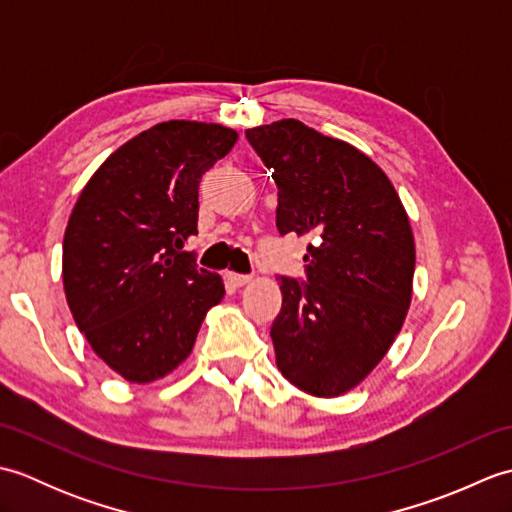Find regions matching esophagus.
<instances>
[{
    "label": "esophagus",
    "mask_w": 512,
    "mask_h": 512,
    "mask_svg": "<svg viewBox=\"0 0 512 512\" xmlns=\"http://www.w3.org/2000/svg\"><path fill=\"white\" fill-rule=\"evenodd\" d=\"M250 279H253V277H250V275H242V273H233V270H228V273H226V281H228V284H233L235 288L246 286Z\"/></svg>",
    "instance_id": "obj_1"
}]
</instances>
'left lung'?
Returning a JSON list of instances; mask_svg holds the SVG:
<instances>
[{
	"label": "left lung",
	"mask_w": 512,
	"mask_h": 512,
	"mask_svg": "<svg viewBox=\"0 0 512 512\" xmlns=\"http://www.w3.org/2000/svg\"><path fill=\"white\" fill-rule=\"evenodd\" d=\"M246 138L277 184V231L312 237L306 281L279 277L277 367L312 396H341L380 363L407 317L409 217L383 169L343 140L297 118Z\"/></svg>",
	"instance_id": "1"
}]
</instances>
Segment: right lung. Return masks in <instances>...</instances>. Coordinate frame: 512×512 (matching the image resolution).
<instances>
[{
  "mask_svg": "<svg viewBox=\"0 0 512 512\" xmlns=\"http://www.w3.org/2000/svg\"><path fill=\"white\" fill-rule=\"evenodd\" d=\"M237 134L167 121L127 140L76 200L63 237V288L92 350L129 383L173 372L193 350L222 277L198 268L200 180Z\"/></svg>",
  "mask_w": 512,
  "mask_h": 512,
  "instance_id": "add662e5",
  "label": "right lung"
}]
</instances>
